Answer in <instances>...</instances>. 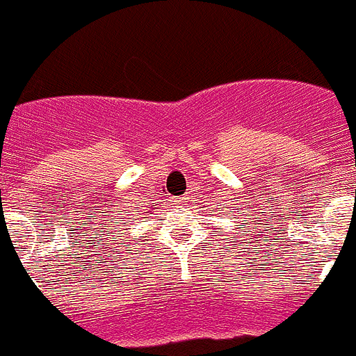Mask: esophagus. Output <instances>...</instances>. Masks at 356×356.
<instances>
[{
  "mask_svg": "<svg viewBox=\"0 0 356 356\" xmlns=\"http://www.w3.org/2000/svg\"><path fill=\"white\" fill-rule=\"evenodd\" d=\"M176 201H178V203H180V204L187 203V201H188V195H181V197H178V200H176Z\"/></svg>",
  "mask_w": 356,
  "mask_h": 356,
  "instance_id": "34e87169",
  "label": "esophagus"
}]
</instances>
